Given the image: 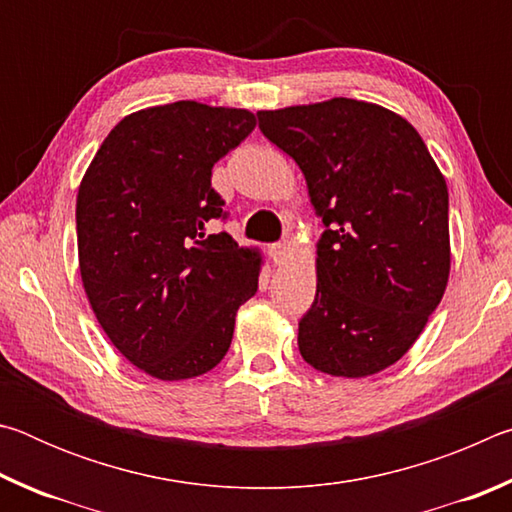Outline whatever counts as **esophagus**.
Listing matches in <instances>:
<instances>
[{
    "instance_id": "esophagus-1",
    "label": "esophagus",
    "mask_w": 512,
    "mask_h": 512,
    "mask_svg": "<svg viewBox=\"0 0 512 512\" xmlns=\"http://www.w3.org/2000/svg\"><path fill=\"white\" fill-rule=\"evenodd\" d=\"M291 244L289 241H280V244H273L271 248H268V253H271V259H273V264H277V266H282V264H287L289 259H291Z\"/></svg>"
}]
</instances>
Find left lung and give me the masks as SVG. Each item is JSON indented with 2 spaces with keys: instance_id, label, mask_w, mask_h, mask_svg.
Masks as SVG:
<instances>
[{
  "instance_id": "8db88e82",
  "label": "left lung",
  "mask_w": 512,
  "mask_h": 512,
  "mask_svg": "<svg viewBox=\"0 0 512 512\" xmlns=\"http://www.w3.org/2000/svg\"><path fill=\"white\" fill-rule=\"evenodd\" d=\"M302 171L325 230L316 298L298 325L311 368L361 379L400 361L443 300L452 246L443 171L402 115L334 97L259 110Z\"/></svg>"
}]
</instances>
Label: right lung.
<instances>
[{
	"label": "right lung",
	"instance_id": "obj_1",
	"mask_svg": "<svg viewBox=\"0 0 512 512\" xmlns=\"http://www.w3.org/2000/svg\"><path fill=\"white\" fill-rule=\"evenodd\" d=\"M253 128L246 108L164 103L121 119L85 169V296L110 343L155 379H194L221 363L239 307L257 293L262 250L207 235L223 216L212 167Z\"/></svg>",
	"mask_w": 512,
	"mask_h": 512
}]
</instances>
